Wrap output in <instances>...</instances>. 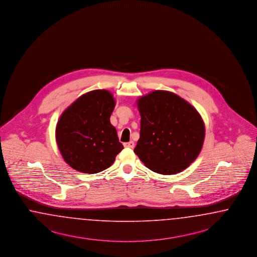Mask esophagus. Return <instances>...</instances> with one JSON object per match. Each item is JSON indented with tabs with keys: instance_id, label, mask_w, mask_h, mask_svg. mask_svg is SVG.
<instances>
[{
	"instance_id": "1",
	"label": "esophagus",
	"mask_w": 257,
	"mask_h": 257,
	"mask_svg": "<svg viewBox=\"0 0 257 257\" xmlns=\"http://www.w3.org/2000/svg\"><path fill=\"white\" fill-rule=\"evenodd\" d=\"M125 148H134L135 147V142L134 141H129L123 144Z\"/></svg>"
}]
</instances>
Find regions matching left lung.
I'll list each match as a JSON object with an SVG mask.
<instances>
[{
    "instance_id": "left-lung-1",
    "label": "left lung",
    "mask_w": 257,
    "mask_h": 257,
    "mask_svg": "<svg viewBox=\"0 0 257 257\" xmlns=\"http://www.w3.org/2000/svg\"><path fill=\"white\" fill-rule=\"evenodd\" d=\"M140 137L135 154L151 171L175 174L198 157L205 129L198 111L178 95L156 90L138 100Z\"/></svg>"
}]
</instances>
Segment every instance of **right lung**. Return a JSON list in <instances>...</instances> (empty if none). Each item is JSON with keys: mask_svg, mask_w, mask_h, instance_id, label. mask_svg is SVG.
Instances as JSON below:
<instances>
[{"mask_svg": "<svg viewBox=\"0 0 257 257\" xmlns=\"http://www.w3.org/2000/svg\"><path fill=\"white\" fill-rule=\"evenodd\" d=\"M115 100L107 90L97 89L79 97L63 112L55 138L66 163L85 173H98L114 163L123 149L110 123Z\"/></svg>", "mask_w": 257, "mask_h": 257, "instance_id": "obj_1", "label": "right lung"}]
</instances>
